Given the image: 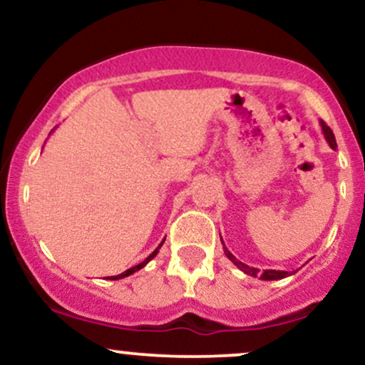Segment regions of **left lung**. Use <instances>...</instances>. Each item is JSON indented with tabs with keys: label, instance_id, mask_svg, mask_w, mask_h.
<instances>
[{
	"label": "left lung",
	"instance_id": "obj_1",
	"mask_svg": "<svg viewBox=\"0 0 365 365\" xmlns=\"http://www.w3.org/2000/svg\"><path fill=\"white\" fill-rule=\"evenodd\" d=\"M321 128H322V133H324L326 142H328V144H329V148L336 150V139H334L333 130H331L328 125L324 123V121H321ZM221 244H223V250H225L226 257H228L230 261L235 264L238 269L244 271L245 274L254 276V278H255V276H259V278L264 279V282H273V279H283V278H287V276H292L293 273H295V271H292V273H290V271H276V269H264V271H261V269H257V267H250V266H247V264H244L242 261H238L235 255H233L228 249H226V245H225L223 240H221Z\"/></svg>",
	"mask_w": 365,
	"mask_h": 365
}]
</instances>
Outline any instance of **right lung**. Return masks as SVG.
Here are the masks:
<instances>
[{
	"label": "right lung",
	"instance_id": "add662e5",
	"mask_svg": "<svg viewBox=\"0 0 365 365\" xmlns=\"http://www.w3.org/2000/svg\"><path fill=\"white\" fill-rule=\"evenodd\" d=\"M163 244H165V240H163V242H161V244H159V245L156 247V250H154V252H153V254H150V255H149V257H148V259H145V261H142L140 264H137V266L130 267V269H127V271H123V273H121V274H118V276H108V279H121V278H127V276H130V274H133V273H135V271H139V269H142V267H144V266H145V264H148V262L150 261V259H154V257H156V254L159 252V249H161V245H163Z\"/></svg>",
	"mask_w": 365,
	"mask_h": 365
}]
</instances>
